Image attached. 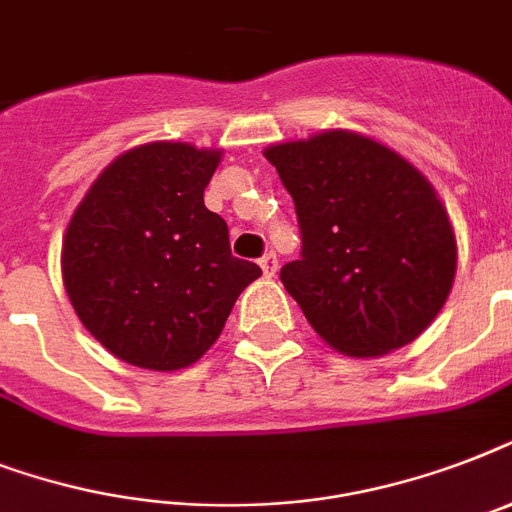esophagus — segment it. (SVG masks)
Wrapping results in <instances>:
<instances>
[{
    "mask_svg": "<svg viewBox=\"0 0 512 512\" xmlns=\"http://www.w3.org/2000/svg\"><path fill=\"white\" fill-rule=\"evenodd\" d=\"M260 268H263V273L268 279L276 276V271H279V257H276V252H265V255L260 257Z\"/></svg>",
    "mask_w": 512,
    "mask_h": 512,
    "instance_id": "obj_1",
    "label": "esophagus"
}]
</instances>
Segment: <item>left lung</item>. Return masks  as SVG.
Segmentation results:
<instances>
[{
  "mask_svg": "<svg viewBox=\"0 0 512 512\" xmlns=\"http://www.w3.org/2000/svg\"><path fill=\"white\" fill-rule=\"evenodd\" d=\"M297 209L300 260L281 284L337 353L385 356L425 332L457 273V239L412 162L350 130L263 151Z\"/></svg>",
  "mask_w": 512,
  "mask_h": 512,
  "instance_id": "obj_1",
  "label": "left lung"
}]
</instances>
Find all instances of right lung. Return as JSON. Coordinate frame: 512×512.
Listing matches in <instances>:
<instances>
[{"mask_svg":"<svg viewBox=\"0 0 512 512\" xmlns=\"http://www.w3.org/2000/svg\"><path fill=\"white\" fill-rule=\"evenodd\" d=\"M220 159V148L143 143L116 156L71 215L63 287L84 329L127 364H196L263 276L231 255L228 225L204 207Z\"/></svg>","mask_w":512,"mask_h":512,"instance_id":"obj_1","label":"right lung"}]
</instances>
